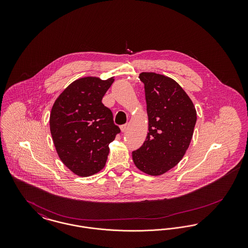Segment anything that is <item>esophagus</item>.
<instances>
[{"label": "esophagus", "mask_w": 248, "mask_h": 248, "mask_svg": "<svg viewBox=\"0 0 248 248\" xmlns=\"http://www.w3.org/2000/svg\"><path fill=\"white\" fill-rule=\"evenodd\" d=\"M127 127H128L127 124H124V125L121 126V131H122V132H125V131L127 130Z\"/></svg>", "instance_id": "1"}]
</instances>
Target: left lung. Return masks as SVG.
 <instances>
[{
	"instance_id": "obj_1",
	"label": "left lung",
	"mask_w": 248,
	"mask_h": 248,
	"mask_svg": "<svg viewBox=\"0 0 248 248\" xmlns=\"http://www.w3.org/2000/svg\"><path fill=\"white\" fill-rule=\"evenodd\" d=\"M140 79L145 88L149 133L132 157L142 172L160 176L183 158L197 113L189 95L173 79L154 72H142Z\"/></svg>"
}]
</instances>
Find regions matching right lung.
I'll list each match as a JSON object with an SVG mask.
<instances>
[{
  "label": "right lung",
  "mask_w": 248,
  "mask_h": 248,
  "mask_svg": "<svg viewBox=\"0 0 248 248\" xmlns=\"http://www.w3.org/2000/svg\"><path fill=\"white\" fill-rule=\"evenodd\" d=\"M114 81L84 77L71 83L55 101L50 131L60 160L74 174L92 176L106 165L108 144L121 132L102 98Z\"/></svg>",
  "instance_id": "add662e5"
}]
</instances>
